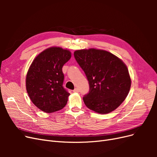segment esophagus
<instances>
[{
	"label": "esophagus",
	"mask_w": 157,
	"mask_h": 157,
	"mask_svg": "<svg viewBox=\"0 0 157 157\" xmlns=\"http://www.w3.org/2000/svg\"><path fill=\"white\" fill-rule=\"evenodd\" d=\"M73 92H79V89L78 88H75L74 90H73Z\"/></svg>",
	"instance_id": "34e87169"
}]
</instances>
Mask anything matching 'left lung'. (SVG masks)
Returning a JSON list of instances; mask_svg holds the SVG:
<instances>
[{"label": "left lung", "instance_id": "left-lung-1", "mask_svg": "<svg viewBox=\"0 0 157 157\" xmlns=\"http://www.w3.org/2000/svg\"><path fill=\"white\" fill-rule=\"evenodd\" d=\"M74 56L88 80L89 92L83 97L86 106L100 114L115 110L131 86L125 63L110 52L96 48L76 50Z\"/></svg>", "mask_w": 157, "mask_h": 157}]
</instances>
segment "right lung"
<instances>
[{"label": "right lung", "instance_id": "right-lung-1", "mask_svg": "<svg viewBox=\"0 0 157 157\" xmlns=\"http://www.w3.org/2000/svg\"><path fill=\"white\" fill-rule=\"evenodd\" d=\"M71 58L68 50L51 47L33 60L26 76V90L34 105L45 113L63 109L70 94L63 86V65Z\"/></svg>", "mask_w": 157, "mask_h": 157}]
</instances>
